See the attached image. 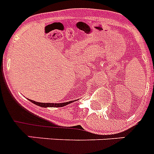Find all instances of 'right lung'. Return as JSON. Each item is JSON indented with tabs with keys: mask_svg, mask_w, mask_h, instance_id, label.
I'll list each match as a JSON object with an SVG mask.
<instances>
[{
	"mask_svg": "<svg viewBox=\"0 0 154 154\" xmlns=\"http://www.w3.org/2000/svg\"><path fill=\"white\" fill-rule=\"evenodd\" d=\"M29 101L31 102H32L33 104L37 105H39L41 107H62V106H65V105H68V104H70V103L73 102L74 101H69V102H65V103H41V102H37V101H32V100H30Z\"/></svg>",
	"mask_w": 154,
	"mask_h": 154,
	"instance_id": "add662e5",
	"label": "right lung"
}]
</instances>
